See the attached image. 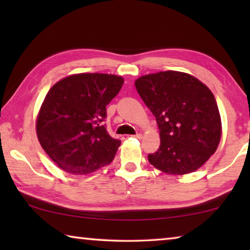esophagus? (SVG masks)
I'll use <instances>...</instances> for the list:
<instances>
[{"label":"esophagus","instance_id":"1","mask_svg":"<svg viewBox=\"0 0 250 250\" xmlns=\"http://www.w3.org/2000/svg\"><path fill=\"white\" fill-rule=\"evenodd\" d=\"M133 137H134V138H137V139H139V140H140V139H142V134H141V133H137V134H134Z\"/></svg>","mask_w":250,"mask_h":250}]
</instances>
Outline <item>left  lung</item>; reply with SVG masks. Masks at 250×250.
Instances as JSON below:
<instances>
[{"label": "left lung", "instance_id": "8db88e82", "mask_svg": "<svg viewBox=\"0 0 250 250\" xmlns=\"http://www.w3.org/2000/svg\"><path fill=\"white\" fill-rule=\"evenodd\" d=\"M135 88L160 130V147L147 155L149 162L167 174L196 171L221 140V116L211 91L193 76L173 70L142 76Z\"/></svg>", "mask_w": 250, "mask_h": 250}]
</instances>
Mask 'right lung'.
I'll list each match as a JSON object with an SVG mask.
<instances>
[{
    "mask_svg": "<svg viewBox=\"0 0 250 250\" xmlns=\"http://www.w3.org/2000/svg\"><path fill=\"white\" fill-rule=\"evenodd\" d=\"M124 79L107 74H78L50 88L36 121L40 143L62 170L88 174L111 163L119 139L105 129L109 104Z\"/></svg>",
    "mask_w": 250,
    "mask_h": 250,
    "instance_id": "1",
    "label": "right lung"
}]
</instances>
